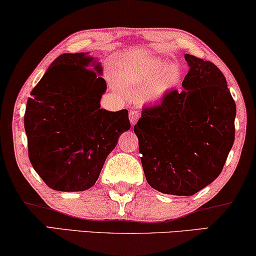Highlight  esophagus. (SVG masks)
Masks as SVG:
<instances>
[{
    "instance_id": "34e87169",
    "label": "esophagus",
    "mask_w": 256,
    "mask_h": 256,
    "mask_svg": "<svg viewBox=\"0 0 256 256\" xmlns=\"http://www.w3.org/2000/svg\"><path fill=\"white\" fill-rule=\"evenodd\" d=\"M138 118H140V112H138V110H132L130 113H129V120H130V124L132 126L138 122Z\"/></svg>"
}]
</instances>
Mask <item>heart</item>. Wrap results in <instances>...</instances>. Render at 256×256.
I'll use <instances>...</instances> for the list:
<instances>
[{"label": "heart", "mask_w": 256, "mask_h": 256, "mask_svg": "<svg viewBox=\"0 0 256 256\" xmlns=\"http://www.w3.org/2000/svg\"><path fill=\"white\" fill-rule=\"evenodd\" d=\"M122 82L144 90L146 99L160 101L180 82L182 68L178 64H169L160 58H148L132 62L120 71Z\"/></svg>", "instance_id": "b5f03b06"}]
</instances>
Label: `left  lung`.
I'll list each match as a JSON object with an SVG mask.
<instances>
[{"label":"left lung","mask_w":256,"mask_h":256,"mask_svg":"<svg viewBox=\"0 0 256 256\" xmlns=\"http://www.w3.org/2000/svg\"><path fill=\"white\" fill-rule=\"evenodd\" d=\"M182 90L143 108L135 124L146 180L166 194L192 196L222 172L234 143L236 107L211 62L186 54Z\"/></svg>","instance_id":"left-lung-1"}]
</instances>
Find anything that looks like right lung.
Returning <instances> with one entry per match:
<instances>
[{"label": "right lung", "instance_id": "right-lung-1", "mask_svg": "<svg viewBox=\"0 0 256 256\" xmlns=\"http://www.w3.org/2000/svg\"><path fill=\"white\" fill-rule=\"evenodd\" d=\"M101 76V62L90 52L60 54L26 102L30 162L56 191L92 188L120 135L130 128L127 110L101 108L107 90Z\"/></svg>", "mask_w": 256, "mask_h": 256}]
</instances>
